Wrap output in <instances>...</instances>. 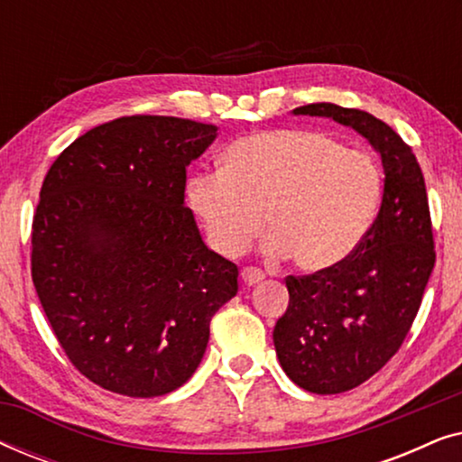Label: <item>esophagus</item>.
<instances>
[{
    "label": "esophagus",
    "instance_id": "34e87169",
    "mask_svg": "<svg viewBox=\"0 0 462 462\" xmlns=\"http://www.w3.org/2000/svg\"><path fill=\"white\" fill-rule=\"evenodd\" d=\"M242 280L245 286H256V283H261L264 280V273L256 267H245L242 271Z\"/></svg>",
    "mask_w": 462,
    "mask_h": 462
}]
</instances>
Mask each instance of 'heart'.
I'll return each mask as SVG.
<instances>
[{"instance_id":"b5f03b06","label":"heart","mask_w":462,"mask_h":462,"mask_svg":"<svg viewBox=\"0 0 462 462\" xmlns=\"http://www.w3.org/2000/svg\"><path fill=\"white\" fill-rule=\"evenodd\" d=\"M187 198L225 256H237L267 226L269 248L302 271L349 258L383 201V170L362 149H343L318 130L280 128L226 147L223 172L195 174Z\"/></svg>"}]
</instances>
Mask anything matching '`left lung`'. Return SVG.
I'll list each match as a JSON object with an SVG mask.
<instances>
[{
    "mask_svg": "<svg viewBox=\"0 0 462 462\" xmlns=\"http://www.w3.org/2000/svg\"><path fill=\"white\" fill-rule=\"evenodd\" d=\"M292 113L349 125L374 147L384 170L383 201L368 236L330 269L288 275L290 302L273 330L290 381L334 395L374 376L408 337L435 264L431 214L422 170L393 128L332 103Z\"/></svg>",
    "mask_w": 462,
    "mask_h": 462,
    "instance_id": "8db88e82",
    "label": "left lung"
}]
</instances>
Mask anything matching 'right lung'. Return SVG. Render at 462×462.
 Listing matches in <instances>:
<instances>
[{
    "instance_id": "obj_1",
    "label": "right lung",
    "mask_w": 462,
    "mask_h": 462,
    "mask_svg": "<svg viewBox=\"0 0 462 462\" xmlns=\"http://www.w3.org/2000/svg\"><path fill=\"white\" fill-rule=\"evenodd\" d=\"M217 125L119 117L50 166L31 233V277L71 364L94 384L157 397L204 357L237 264L208 250L185 206L187 166Z\"/></svg>"
}]
</instances>
